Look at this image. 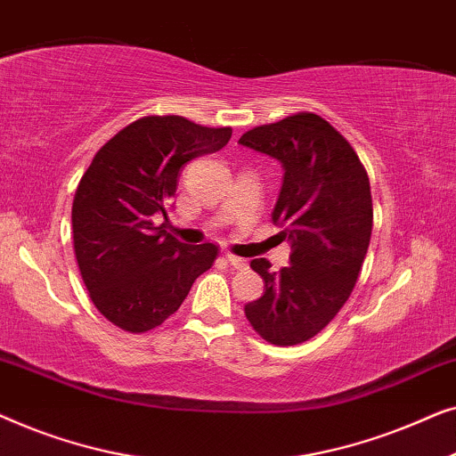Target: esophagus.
<instances>
[{
    "label": "esophagus",
    "instance_id": "34e87169",
    "mask_svg": "<svg viewBox=\"0 0 456 456\" xmlns=\"http://www.w3.org/2000/svg\"><path fill=\"white\" fill-rule=\"evenodd\" d=\"M226 261L230 265L234 267V270H247V261L245 259H240V257H236V255H232V253H228L226 255Z\"/></svg>",
    "mask_w": 456,
    "mask_h": 456
}]
</instances>
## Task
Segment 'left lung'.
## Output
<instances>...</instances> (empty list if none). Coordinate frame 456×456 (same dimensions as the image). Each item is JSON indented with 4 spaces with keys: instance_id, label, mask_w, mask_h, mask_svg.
<instances>
[{
    "instance_id": "8db88e82",
    "label": "left lung",
    "mask_w": 456,
    "mask_h": 456,
    "mask_svg": "<svg viewBox=\"0 0 456 456\" xmlns=\"http://www.w3.org/2000/svg\"><path fill=\"white\" fill-rule=\"evenodd\" d=\"M240 145L284 167L272 220L290 240V265L251 267L265 292L245 315L261 338L292 346L314 338L334 320L357 284L373 226L370 178L345 136L311 111L247 130Z\"/></svg>"
}]
</instances>
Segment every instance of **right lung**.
Wrapping results in <instances>:
<instances>
[{
  "mask_svg": "<svg viewBox=\"0 0 456 456\" xmlns=\"http://www.w3.org/2000/svg\"><path fill=\"white\" fill-rule=\"evenodd\" d=\"M232 128L183 116H142L111 136L80 178L72 203L78 270L99 314L130 334L158 328L217 259L214 242L166 232V205L186 161L226 145Z\"/></svg>",
  "mask_w": 456,
  "mask_h": 456,
  "instance_id": "1",
  "label": "right lung"
}]
</instances>
